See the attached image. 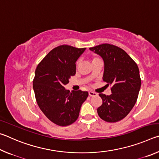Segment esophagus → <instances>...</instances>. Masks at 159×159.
Segmentation results:
<instances>
[{
    "label": "esophagus",
    "mask_w": 159,
    "mask_h": 159,
    "mask_svg": "<svg viewBox=\"0 0 159 159\" xmlns=\"http://www.w3.org/2000/svg\"><path fill=\"white\" fill-rule=\"evenodd\" d=\"M98 94L95 92H93V91H89V95L90 97H94V96H96Z\"/></svg>",
    "instance_id": "1"
}]
</instances>
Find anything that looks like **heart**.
Listing matches in <instances>:
<instances>
[{"label":"heart","mask_w":159,"mask_h":159,"mask_svg":"<svg viewBox=\"0 0 159 159\" xmlns=\"http://www.w3.org/2000/svg\"><path fill=\"white\" fill-rule=\"evenodd\" d=\"M98 60H99V58L98 57H97V56H93L92 57V62L93 63V62H95V61H98ZM78 63H79V61H77V64H78Z\"/></svg>","instance_id":"heart-1"}]
</instances>
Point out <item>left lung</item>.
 <instances>
[{"instance_id":"8db88e82","label":"left lung","mask_w":159,"mask_h":159,"mask_svg":"<svg viewBox=\"0 0 159 159\" xmlns=\"http://www.w3.org/2000/svg\"><path fill=\"white\" fill-rule=\"evenodd\" d=\"M90 50L103 59V80L112 85L110 95L99 94L102 104L98 114L104 121L118 122L129 114L138 99L141 87L139 68L125 51L116 45L103 43Z\"/></svg>"}]
</instances>
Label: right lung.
Listing matches in <instances>:
<instances>
[{"label":"right lung","instance_id":"1","mask_svg":"<svg viewBox=\"0 0 159 159\" xmlns=\"http://www.w3.org/2000/svg\"><path fill=\"white\" fill-rule=\"evenodd\" d=\"M85 48L61 45L50 51L36 67L33 88L38 105L48 119L60 126L77 120L87 91L70 92L64 88L76 74V61Z\"/></svg>","mask_w":159,"mask_h":159}]
</instances>
